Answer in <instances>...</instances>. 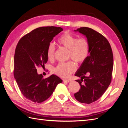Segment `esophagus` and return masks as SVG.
I'll use <instances>...</instances> for the list:
<instances>
[{"label": "esophagus", "instance_id": "1", "mask_svg": "<svg viewBox=\"0 0 128 128\" xmlns=\"http://www.w3.org/2000/svg\"><path fill=\"white\" fill-rule=\"evenodd\" d=\"M63 81L64 82H67V83H68V82H70L72 81L71 80H63Z\"/></svg>", "mask_w": 128, "mask_h": 128}]
</instances>
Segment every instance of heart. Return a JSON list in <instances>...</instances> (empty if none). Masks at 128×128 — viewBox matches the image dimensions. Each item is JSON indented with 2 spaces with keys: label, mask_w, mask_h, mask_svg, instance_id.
I'll use <instances>...</instances> for the list:
<instances>
[{
  "label": "heart",
  "mask_w": 128,
  "mask_h": 128,
  "mask_svg": "<svg viewBox=\"0 0 128 128\" xmlns=\"http://www.w3.org/2000/svg\"><path fill=\"white\" fill-rule=\"evenodd\" d=\"M58 43L62 47L68 49L69 58L78 64H82L86 60L89 53V42L85 38H78L66 32L62 34L58 38ZM56 48L52 43L48 44L47 48V56L50 61L54 58ZM76 69V64L73 61L61 62L54 69V72L63 78H67Z\"/></svg>",
  "instance_id": "b5f03b06"
}]
</instances>
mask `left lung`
Here are the masks:
<instances>
[{
  "label": "left lung",
  "instance_id": "1",
  "mask_svg": "<svg viewBox=\"0 0 128 128\" xmlns=\"http://www.w3.org/2000/svg\"><path fill=\"white\" fill-rule=\"evenodd\" d=\"M75 32L84 34L89 42L90 54L75 75L80 88L74 94L81 103L91 104L103 95L110 84L113 68V55L110 42L101 34L88 27H81ZM88 73V76L85 75Z\"/></svg>",
  "mask_w": 128,
  "mask_h": 128
}]
</instances>
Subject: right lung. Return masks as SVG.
<instances>
[{
  "label": "right lung",
  "mask_w": 128,
  "mask_h": 128,
  "mask_svg": "<svg viewBox=\"0 0 128 128\" xmlns=\"http://www.w3.org/2000/svg\"><path fill=\"white\" fill-rule=\"evenodd\" d=\"M63 30L60 27L42 26L33 30L18 41L14 54V76L25 98L40 103L52 95L62 80L56 75L43 78L37 67L47 62V48L56 35Z\"/></svg>",
  "instance_id": "obj_1"
}]
</instances>
